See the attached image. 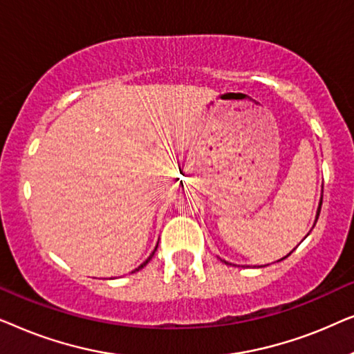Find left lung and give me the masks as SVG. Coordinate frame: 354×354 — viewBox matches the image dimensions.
I'll list each match as a JSON object with an SVG mask.
<instances>
[{"label": "left lung", "instance_id": "obj_1", "mask_svg": "<svg viewBox=\"0 0 354 354\" xmlns=\"http://www.w3.org/2000/svg\"><path fill=\"white\" fill-rule=\"evenodd\" d=\"M321 206H322V200H321V205H319V209H317V217H316V219H319V214H321Z\"/></svg>", "mask_w": 354, "mask_h": 354}]
</instances>
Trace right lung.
<instances>
[{"instance_id": "add662e5", "label": "right lung", "mask_w": 354, "mask_h": 354, "mask_svg": "<svg viewBox=\"0 0 354 354\" xmlns=\"http://www.w3.org/2000/svg\"><path fill=\"white\" fill-rule=\"evenodd\" d=\"M154 251H156V250H154ZM153 254H154V253H153ZM153 254H151V256H149V258H148V259H147V261H145V263H143V264H142V266H140V268H138V269H137V270H140V269H142V268H145V266H147V264H148V263H149V259H151V258H153Z\"/></svg>"}]
</instances>
